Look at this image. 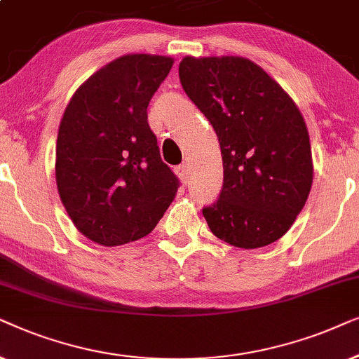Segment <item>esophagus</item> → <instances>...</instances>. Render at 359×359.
<instances>
[{
  "instance_id": "esophagus-1",
  "label": "esophagus",
  "mask_w": 359,
  "mask_h": 359,
  "mask_svg": "<svg viewBox=\"0 0 359 359\" xmlns=\"http://www.w3.org/2000/svg\"><path fill=\"white\" fill-rule=\"evenodd\" d=\"M175 174H177V177H179L180 180H182L184 184H189L190 182V172H189V167L185 165V164L175 167Z\"/></svg>"
}]
</instances>
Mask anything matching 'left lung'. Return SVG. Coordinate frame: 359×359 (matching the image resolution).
I'll list each match as a JSON object with an SVG mask.
<instances>
[{
	"instance_id": "1",
	"label": "left lung",
	"mask_w": 359,
	"mask_h": 359,
	"mask_svg": "<svg viewBox=\"0 0 359 359\" xmlns=\"http://www.w3.org/2000/svg\"><path fill=\"white\" fill-rule=\"evenodd\" d=\"M180 83L218 136L223 187L203 208L212 233L255 250L283 238L313 180L302 113L283 87L245 57H184Z\"/></svg>"
}]
</instances>
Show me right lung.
<instances>
[{"mask_svg":"<svg viewBox=\"0 0 359 359\" xmlns=\"http://www.w3.org/2000/svg\"><path fill=\"white\" fill-rule=\"evenodd\" d=\"M174 64L128 54L90 76L70 98L55 147V180L74 224L98 245L149 235L179 189L161 159L147 104Z\"/></svg>","mask_w":359,"mask_h":359,"instance_id":"add662e5","label":"right lung"}]
</instances>
